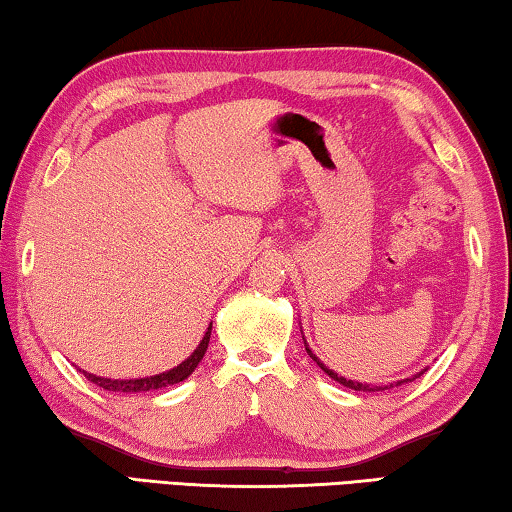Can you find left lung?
<instances>
[{
  "label": "left lung",
  "instance_id": "obj_1",
  "mask_svg": "<svg viewBox=\"0 0 512 512\" xmlns=\"http://www.w3.org/2000/svg\"><path fill=\"white\" fill-rule=\"evenodd\" d=\"M302 332V329H300ZM305 350H307V354L311 359L316 361V366L325 372V375H329L332 377L334 381H339V384H343L345 388H352V391H361V393H377V391H391V388H395V386H402V384H406V381H413V379H418L424 370H420L418 375H411V377H406V379H400V381H393V384H379V386H375V384H366V381H354V379H345V377H341L339 372H334V370H329L323 361H320L314 352H311L309 348H307V341H305Z\"/></svg>",
  "mask_w": 512,
  "mask_h": 512
}]
</instances>
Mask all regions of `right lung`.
Here are the masks:
<instances>
[{"mask_svg": "<svg viewBox=\"0 0 512 512\" xmlns=\"http://www.w3.org/2000/svg\"><path fill=\"white\" fill-rule=\"evenodd\" d=\"M210 334H212V323L207 327V332L203 334V341L198 343V348L189 354V357L178 363L176 368H171L167 372H160V375H151V377H137V379H108V377H97L88 370H81L85 377H88L92 384H97L103 391H112V393H151V391H160V388H167L173 384H180L185 381L192 372L196 370L198 363L205 357L207 345H210Z\"/></svg>", "mask_w": 512, "mask_h": 512, "instance_id": "1", "label": "right lung"}]
</instances>
